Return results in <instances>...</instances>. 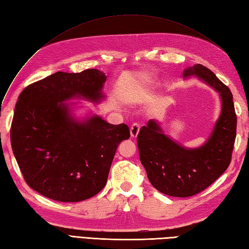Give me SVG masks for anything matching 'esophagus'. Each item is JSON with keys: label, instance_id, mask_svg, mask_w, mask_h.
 Here are the masks:
<instances>
[{"label": "esophagus", "instance_id": "obj_1", "mask_svg": "<svg viewBox=\"0 0 249 249\" xmlns=\"http://www.w3.org/2000/svg\"><path fill=\"white\" fill-rule=\"evenodd\" d=\"M139 131H140V125L138 124H134L131 129H130V134H131V137L132 138H136L138 136L139 134Z\"/></svg>", "mask_w": 249, "mask_h": 249}]
</instances>
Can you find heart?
<instances>
[{"label": "heart", "instance_id": "1", "mask_svg": "<svg viewBox=\"0 0 249 249\" xmlns=\"http://www.w3.org/2000/svg\"><path fill=\"white\" fill-rule=\"evenodd\" d=\"M154 79L149 76H141L136 82V89L138 93H145L154 85Z\"/></svg>", "mask_w": 249, "mask_h": 249}]
</instances>
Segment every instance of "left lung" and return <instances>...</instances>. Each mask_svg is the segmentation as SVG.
<instances>
[{"mask_svg":"<svg viewBox=\"0 0 249 249\" xmlns=\"http://www.w3.org/2000/svg\"><path fill=\"white\" fill-rule=\"evenodd\" d=\"M183 78H197L212 87L220 100V114L203 144L186 147L150 119L137 137L140 162L148 180L169 196L188 197L205 190L227 170L236 139L237 116L231 90L206 66L187 67Z\"/></svg>","mask_w":249,"mask_h":249,"instance_id":"8db88e82","label":"left lung"}]
</instances>
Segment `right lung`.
<instances>
[{"mask_svg":"<svg viewBox=\"0 0 249 249\" xmlns=\"http://www.w3.org/2000/svg\"><path fill=\"white\" fill-rule=\"evenodd\" d=\"M107 77L99 70L58 71L22 90L11 124L13 155L27 184L53 200L77 202L94 196L107 183L126 124H111L77 103L101 104Z\"/></svg>","mask_w":249,"mask_h":249,"instance_id":"add662e5","label":"right lung"}]
</instances>
